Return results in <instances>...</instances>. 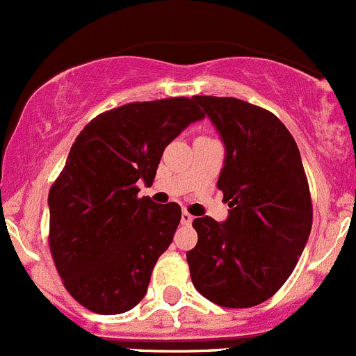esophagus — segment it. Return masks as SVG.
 Listing matches in <instances>:
<instances>
[{"label": "esophagus", "instance_id": "1", "mask_svg": "<svg viewBox=\"0 0 356 356\" xmlns=\"http://www.w3.org/2000/svg\"><path fill=\"white\" fill-rule=\"evenodd\" d=\"M193 219L194 217L191 216L187 210H184V212H181V225H191V222H193Z\"/></svg>", "mask_w": 356, "mask_h": 356}]
</instances>
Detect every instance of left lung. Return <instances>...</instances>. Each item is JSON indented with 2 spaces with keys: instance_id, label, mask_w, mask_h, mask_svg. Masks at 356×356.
<instances>
[{
  "instance_id": "obj_1",
  "label": "left lung",
  "mask_w": 356,
  "mask_h": 356,
  "mask_svg": "<svg viewBox=\"0 0 356 356\" xmlns=\"http://www.w3.org/2000/svg\"><path fill=\"white\" fill-rule=\"evenodd\" d=\"M221 134L225 168L217 180L229 216L193 221L187 251L200 294L219 307L267 301L294 271L312 228V197L300 149L273 112L237 97L194 96Z\"/></svg>"
}]
</instances>
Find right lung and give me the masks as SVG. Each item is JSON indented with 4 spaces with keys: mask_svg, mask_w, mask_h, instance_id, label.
I'll list each match as a JSON object with an SVG mask.
<instances>
[{
    "mask_svg": "<svg viewBox=\"0 0 356 356\" xmlns=\"http://www.w3.org/2000/svg\"><path fill=\"white\" fill-rule=\"evenodd\" d=\"M194 97L135 102L96 115L49 188V251L69 294L90 312H128L180 225L178 203L139 197L162 153L203 118Z\"/></svg>",
    "mask_w": 356,
    "mask_h": 356,
    "instance_id": "obj_1",
    "label": "right lung"
}]
</instances>
